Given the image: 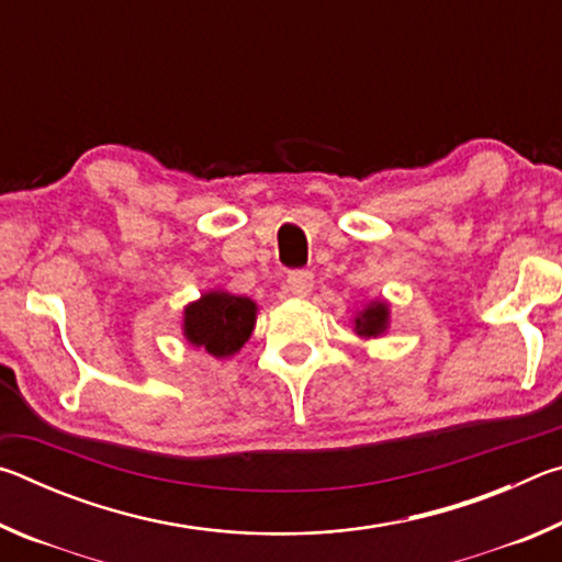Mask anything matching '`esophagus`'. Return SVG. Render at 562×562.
<instances>
[{
	"label": "esophagus",
	"mask_w": 562,
	"mask_h": 562,
	"mask_svg": "<svg viewBox=\"0 0 562 562\" xmlns=\"http://www.w3.org/2000/svg\"><path fill=\"white\" fill-rule=\"evenodd\" d=\"M288 288L292 294H297V297H307L315 288V278H312V272L307 270H294L288 274Z\"/></svg>",
	"instance_id": "34e87169"
}]
</instances>
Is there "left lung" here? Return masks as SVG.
<instances>
[{
	"mask_svg": "<svg viewBox=\"0 0 562 562\" xmlns=\"http://www.w3.org/2000/svg\"><path fill=\"white\" fill-rule=\"evenodd\" d=\"M389 322H392V310H389L386 300H369L364 307L357 310V315L351 317V329L361 339H376L384 337L389 331Z\"/></svg>",
	"mask_w": 562,
	"mask_h": 562,
	"instance_id": "left-lung-1",
	"label": "left lung"
}]
</instances>
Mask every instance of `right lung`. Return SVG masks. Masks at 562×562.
Segmentation results:
<instances>
[{
  "label": "right lung",
  "mask_w": 562,
  "mask_h": 562,
  "mask_svg": "<svg viewBox=\"0 0 562 562\" xmlns=\"http://www.w3.org/2000/svg\"><path fill=\"white\" fill-rule=\"evenodd\" d=\"M258 322V302L225 290H207L183 307V337L215 359L237 355Z\"/></svg>",
  "instance_id": "1"
}]
</instances>
